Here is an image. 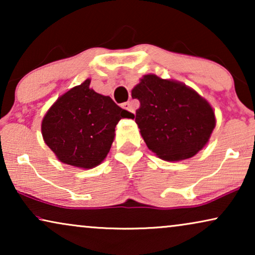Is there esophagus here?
<instances>
[{
  "label": "esophagus",
  "mask_w": 255,
  "mask_h": 255,
  "mask_svg": "<svg viewBox=\"0 0 255 255\" xmlns=\"http://www.w3.org/2000/svg\"><path fill=\"white\" fill-rule=\"evenodd\" d=\"M122 107H123L125 110L130 111V113H134V108H133V106H132L131 102H125L122 104Z\"/></svg>",
  "instance_id": "34e87169"
}]
</instances>
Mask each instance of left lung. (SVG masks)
<instances>
[{
  "instance_id": "8db88e82",
  "label": "left lung",
  "mask_w": 255,
  "mask_h": 255,
  "mask_svg": "<svg viewBox=\"0 0 255 255\" xmlns=\"http://www.w3.org/2000/svg\"><path fill=\"white\" fill-rule=\"evenodd\" d=\"M139 100L135 123L159 158L179 161L196 154L215 128L210 104L183 83L148 74L132 89Z\"/></svg>"
}]
</instances>
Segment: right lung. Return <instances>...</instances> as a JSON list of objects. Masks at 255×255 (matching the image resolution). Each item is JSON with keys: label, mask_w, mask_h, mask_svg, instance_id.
<instances>
[{"label": "right lung", "mask_w": 255, "mask_h": 255, "mask_svg": "<svg viewBox=\"0 0 255 255\" xmlns=\"http://www.w3.org/2000/svg\"><path fill=\"white\" fill-rule=\"evenodd\" d=\"M89 85L88 79L59 97L41 123L44 140L57 158L85 169L100 165L109 153L118 122L134 117Z\"/></svg>", "instance_id": "add662e5"}]
</instances>
